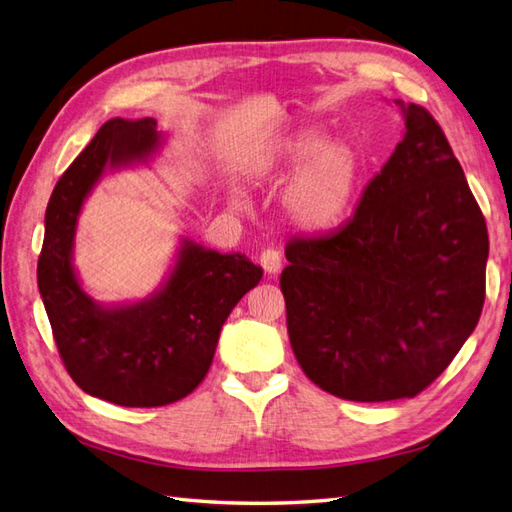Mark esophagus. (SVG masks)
<instances>
[{"instance_id": "34e87169", "label": "esophagus", "mask_w": 512, "mask_h": 512, "mask_svg": "<svg viewBox=\"0 0 512 512\" xmlns=\"http://www.w3.org/2000/svg\"><path fill=\"white\" fill-rule=\"evenodd\" d=\"M260 265H263V269L267 271L269 276H276L280 267H282V256H280L278 249H274V247L265 249V252L260 254Z\"/></svg>"}]
</instances>
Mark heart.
I'll use <instances>...</instances> for the list:
<instances>
[{"label":"heart","instance_id":"b5f03b06","mask_svg":"<svg viewBox=\"0 0 512 512\" xmlns=\"http://www.w3.org/2000/svg\"><path fill=\"white\" fill-rule=\"evenodd\" d=\"M282 212L302 232L322 234L344 223L355 203L361 157L346 140H328L322 129H302L282 140L263 162L265 175H287Z\"/></svg>","mask_w":512,"mask_h":512}]
</instances>
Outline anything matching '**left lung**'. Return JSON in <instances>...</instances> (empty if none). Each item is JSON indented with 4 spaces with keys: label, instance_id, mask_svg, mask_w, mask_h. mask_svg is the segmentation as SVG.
<instances>
[{
    "label": "left lung",
    "instance_id": "1",
    "mask_svg": "<svg viewBox=\"0 0 512 512\" xmlns=\"http://www.w3.org/2000/svg\"><path fill=\"white\" fill-rule=\"evenodd\" d=\"M405 131L352 219L293 238L280 276L304 374L339 399H412L458 355L484 304L488 234L438 122L394 100Z\"/></svg>",
    "mask_w": 512,
    "mask_h": 512
}]
</instances>
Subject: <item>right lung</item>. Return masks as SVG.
I'll use <instances>...</instances> for the list:
<instances>
[{
    "label": "right lung",
    "mask_w": 512,
    "mask_h": 512,
    "mask_svg": "<svg viewBox=\"0 0 512 512\" xmlns=\"http://www.w3.org/2000/svg\"><path fill=\"white\" fill-rule=\"evenodd\" d=\"M164 135L153 118H111L65 170L45 210L39 293L61 359L78 388L124 407L184 399L206 377L221 326L263 269L245 254H221L188 236L151 295L102 304L74 267L76 227L105 173L151 164Z\"/></svg>",
    "instance_id": "right-lung-1"
}]
</instances>
